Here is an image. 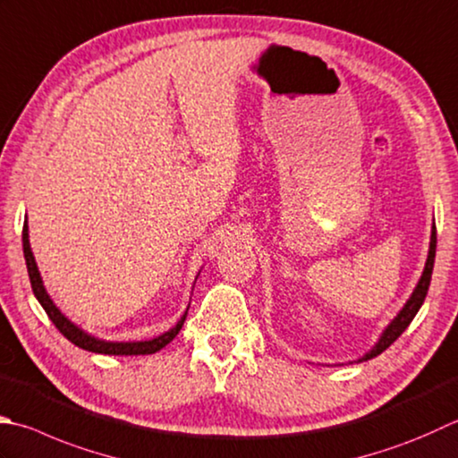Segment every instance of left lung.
I'll return each instance as SVG.
<instances>
[{
  "mask_svg": "<svg viewBox=\"0 0 458 458\" xmlns=\"http://www.w3.org/2000/svg\"><path fill=\"white\" fill-rule=\"evenodd\" d=\"M435 252H437V228L433 224V230H431V244H428V256H427V262H425V270L423 276H420V280L417 284V288L411 293V298L407 300L405 306L397 313V318L391 321V324L385 327V331L379 337V342L373 345L371 352H367L360 361H367V360H373V357H377L379 353H383L385 349H387L395 339L403 334L409 327L411 321L417 316V311L423 306V301L427 298V292H428V285H431V276H433V266H435Z\"/></svg>",
  "mask_w": 458,
  "mask_h": 458,
  "instance_id": "left-lung-1",
  "label": "left lung"
}]
</instances>
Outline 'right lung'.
<instances>
[{
  "instance_id": "right-lung-1",
  "label": "right lung",
  "mask_w": 458,
  "mask_h": 458,
  "mask_svg": "<svg viewBox=\"0 0 458 458\" xmlns=\"http://www.w3.org/2000/svg\"><path fill=\"white\" fill-rule=\"evenodd\" d=\"M23 256H25L27 274H30V282H31L35 298H38L41 308L45 310V313H47L49 319L55 324V327L61 331V334L65 335L71 344H75L81 349H87V352H93V353H105V355H150V353L160 352L165 345L173 342V339L178 335V331H181L184 326L188 308L184 311V316L181 318V321H178L173 329L165 331L163 335H158L155 339H148V342H105V339H98L91 334H87V331H83L79 326H75L73 321L63 316L61 310L49 298L30 246V226H27V216L23 222Z\"/></svg>"
}]
</instances>
